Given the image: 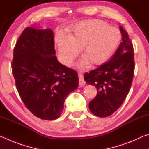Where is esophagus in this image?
Instances as JSON below:
<instances>
[{"label":"esophagus","instance_id":"obj_1","mask_svg":"<svg viewBox=\"0 0 149 149\" xmlns=\"http://www.w3.org/2000/svg\"><path fill=\"white\" fill-rule=\"evenodd\" d=\"M78 77H79V86L83 87L85 85V81L84 79V75L81 73L78 74Z\"/></svg>","mask_w":149,"mask_h":149}]
</instances>
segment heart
Instances as JSON below:
<instances>
[{"label": "heart", "instance_id": "heart-1", "mask_svg": "<svg viewBox=\"0 0 149 149\" xmlns=\"http://www.w3.org/2000/svg\"><path fill=\"white\" fill-rule=\"evenodd\" d=\"M122 35L117 27H110L101 20L81 22L74 27L70 35L60 32L55 41L59 59L69 66L83 48L85 54L78 63L81 68H87L93 62L100 65L109 58L120 43Z\"/></svg>", "mask_w": 149, "mask_h": 149}]
</instances>
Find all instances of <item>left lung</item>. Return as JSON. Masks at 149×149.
<instances>
[{"label": "left lung", "instance_id": "8db88e82", "mask_svg": "<svg viewBox=\"0 0 149 149\" xmlns=\"http://www.w3.org/2000/svg\"><path fill=\"white\" fill-rule=\"evenodd\" d=\"M122 40L109 61L85 73L84 79L95 85L97 95L89 102V110L98 117L112 115L123 104L130 90L135 70L134 50L127 32L120 26Z\"/></svg>", "mask_w": 149, "mask_h": 149}]
</instances>
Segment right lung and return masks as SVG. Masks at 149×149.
I'll return each mask as SVG.
<instances>
[{
	"instance_id": "right-lung-1",
	"label": "right lung",
	"mask_w": 149,
	"mask_h": 149,
	"mask_svg": "<svg viewBox=\"0 0 149 149\" xmlns=\"http://www.w3.org/2000/svg\"><path fill=\"white\" fill-rule=\"evenodd\" d=\"M53 31L26 27L14 49L12 74L22 101L45 120L62 114L65 98L78 87L77 73L58 61Z\"/></svg>"
}]
</instances>
